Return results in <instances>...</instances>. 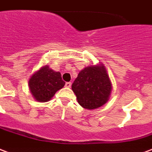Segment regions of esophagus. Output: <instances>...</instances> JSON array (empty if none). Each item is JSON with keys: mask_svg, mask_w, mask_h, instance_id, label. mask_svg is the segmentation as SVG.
<instances>
[{"mask_svg": "<svg viewBox=\"0 0 152 152\" xmlns=\"http://www.w3.org/2000/svg\"><path fill=\"white\" fill-rule=\"evenodd\" d=\"M66 87H68V88H69V87L71 86V83H70V82L66 83Z\"/></svg>", "mask_w": 152, "mask_h": 152, "instance_id": "34e87169", "label": "esophagus"}]
</instances>
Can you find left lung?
Masks as SVG:
<instances>
[{"mask_svg":"<svg viewBox=\"0 0 152 152\" xmlns=\"http://www.w3.org/2000/svg\"><path fill=\"white\" fill-rule=\"evenodd\" d=\"M112 85L103 64L82 69L72 84V91L83 108L94 110L109 100Z\"/></svg>","mask_w":152,"mask_h":152,"instance_id":"8db88e82","label":"left lung"}]
</instances>
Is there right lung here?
<instances>
[{
    "instance_id": "obj_1",
    "label": "right lung",
    "mask_w": 152,
    "mask_h": 152,
    "mask_svg": "<svg viewBox=\"0 0 152 152\" xmlns=\"http://www.w3.org/2000/svg\"><path fill=\"white\" fill-rule=\"evenodd\" d=\"M65 83L60 72L53 71L45 65L32 75L28 80V87L34 99L38 102H45L50 101Z\"/></svg>"
}]
</instances>
